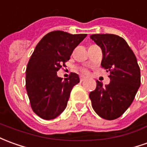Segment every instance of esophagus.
<instances>
[{"instance_id": "34e87169", "label": "esophagus", "mask_w": 147, "mask_h": 147, "mask_svg": "<svg viewBox=\"0 0 147 147\" xmlns=\"http://www.w3.org/2000/svg\"><path fill=\"white\" fill-rule=\"evenodd\" d=\"M86 79H87V78H86L85 76H80V81H81V82H83V81L86 80Z\"/></svg>"}]
</instances>
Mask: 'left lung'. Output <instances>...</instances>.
<instances>
[{
	"label": "left lung",
	"instance_id": "obj_1",
	"mask_svg": "<svg viewBox=\"0 0 147 147\" xmlns=\"http://www.w3.org/2000/svg\"><path fill=\"white\" fill-rule=\"evenodd\" d=\"M91 39L102 49L101 65L110 71L111 80L105 87L96 80L95 90L89 94L91 105L102 119H115L134 100L141 84L140 68L123 38L114 34H94Z\"/></svg>",
	"mask_w": 147,
	"mask_h": 147
}]
</instances>
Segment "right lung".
I'll use <instances>...</instances> for the list:
<instances>
[{
  "label": "right lung",
  "mask_w": 147,
  "mask_h": 147,
  "mask_svg": "<svg viewBox=\"0 0 147 147\" xmlns=\"http://www.w3.org/2000/svg\"><path fill=\"white\" fill-rule=\"evenodd\" d=\"M86 36L53 31L36 45L28 63L25 82L32 109L39 117L53 119L66 108L71 91L80 83V77L71 72L63 80L57 71Z\"/></svg>",
  "instance_id": "obj_1"
}]
</instances>
